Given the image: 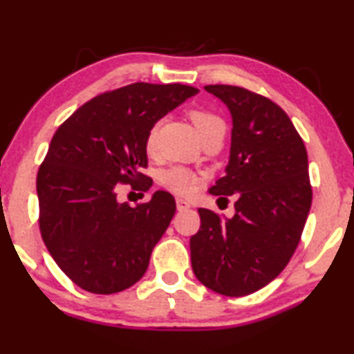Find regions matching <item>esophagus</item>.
Returning a JSON list of instances; mask_svg holds the SVG:
<instances>
[{
  "label": "esophagus",
  "mask_w": 354,
  "mask_h": 354,
  "mask_svg": "<svg viewBox=\"0 0 354 354\" xmlns=\"http://www.w3.org/2000/svg\"><path fill=\"white\" fill-rule=\"evenodd\" d=\"M176 208H178V212H186L191 208V203L184 201V198H176Z\"/></svg>",
  "instance_id": "34e87169"
}]
</instances>
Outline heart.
<instances>
[{
    "label": "heart",
    "mask_w": 354,
    "mask_h": 354,
    "mask_svg": "<svg viewBox=\"0 0 354 354\" xmlns=\"http://www.w3.org/2000/svg\"><path fill=\"white\" fill-rule=\"evenodd\" d=\"M189 118H191L194 128L201 139L207 134L215 133V131H225V122L220 115H216L215 112L207 111V109H191L189 111ZM157 129L158 125H153L151 131L147 133L146 138V151L149 153L153 152L156 149V139H157ZM162 184L167 189H170L171 192L179 194V196H189L196 187V178L187 168L183 167H173L168 168L167 171L162 173Z\"/></svg>",
    "instance_id": "b5f03b06"
}]
</instances>
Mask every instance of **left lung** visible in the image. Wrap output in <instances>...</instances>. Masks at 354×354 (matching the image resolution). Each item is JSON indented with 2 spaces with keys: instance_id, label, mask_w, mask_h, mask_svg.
Here are the masks:
<instances>
[{
  "instance_id": "obj_1",
  "label": "left lung",
  "mask_w": 354,
  "mask_h": 354,
  "mask_svg": "<svg viewBox=\"0 0 354 354\" xmlns=\"http://www.w3.org/2000/svg\"><path fill=\"white\" fill-rule=\"evenodd\" d=\"M205 89L232 117L225 176L210 194L223 201L234 194L237 201L232 218L198 208L192 270L213 292L250 295L281 274L300 242L313 201L308 153L290 118L271 99L231 84Z\"/></svg>"
}]
</instances>
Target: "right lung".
Wrapping results in <instances>:
<instances>
[{"instance_id": "1", "label": "right lung", "mask_w": 354, "mask_h": 354, "mask_svg": "<svg viewBox=\"0 0 354 354\" xmlns=\"http://www.w3.org/2000/svg\"><path fill=\"white\" fill-rule=\"evenodd\" d=\"M197 93L179 83H133L83 104L54 133L37 176L39 231L57 266L83 290L111 295L146 272L176 202L157 191L151 202L129 207L117 201V189L152 186L141 173L147 133Z\"/></svg>"}]
</instances>
